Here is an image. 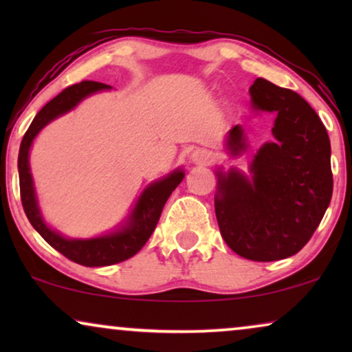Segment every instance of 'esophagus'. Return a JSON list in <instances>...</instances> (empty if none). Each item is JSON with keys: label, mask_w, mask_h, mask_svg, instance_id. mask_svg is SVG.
Returning a JSON list of instances; mask_svg holds the SVG:
<instances>
[{"label": "esophagus", "mask_w": 352, "mask_h": 352, "mask_svg": "<svg viewBox=\"0 0 352 352\" xmlns=\"http://www.w3.org/2000/svg\"><path fill=\"white\" fill-rule=\"evenodd\" d=\"M213 160L214 153L208 151V148H197V151L192 153V162L199 163V165H210Z\"/></svg>", "instance_id": "34e87169"}]
</instances>
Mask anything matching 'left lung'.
<instances>
[{"label": "left lung", "instance_id": "1", "mask_svg": "<svg viewBox=\"0 0 352 352\" xmlns=\"http://www.w3.org/2000/svg\"><path fill=\"white\" fill-rule=\"evenodd\" d=\"M253 107L276 112L272 136L254 155L252 179L218 171L214 211L229 248L252 261L293 256L309 242L333 192L330 139L314 109L295 91L256 78ZM229 151H245L242 126L228 138Z\"/></svg>", "mask_w": 352, "mask_h": 352}]
</instances>
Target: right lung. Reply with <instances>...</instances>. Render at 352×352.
I'll use <instances>...</instances> for the list:
<instances>
[{
  "label": "right lung",
  "instance_id": "right-lung-1",
  "mask_svg": "<svg viewBox=\"0 0 352 352\" xmlns=\"http://www.w3.org/2000/svg\"><path fill=\"white\" fill-rule=\"evenodd\" d=\"M102 89H110V86L98 83V81H81V83L69 86L54 99H51L36 113L27 133L23 134L17 162L21 200L30 224L52 248H56L70 261L88 267L110 266V264L122 263L124 259L134 256L152 235L168 197L184 177V171L176 170L163 179L152 182L138 199L126 224L117 232L96 239H65L59 232H54L47 228L41 218L40 208H38L30 165H28V152H30L32 142L47 123L69 112L85 98Z\"/></svg>",
  "mask_w": 352,
  "mask_h": 352
}]
</instances>
